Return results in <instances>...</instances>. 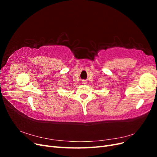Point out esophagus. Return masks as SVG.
<instances>
[{
    "mask_svg": "<svg viewBox=\"0 0 157 157\" xmlns=\"http://www.w3.org/2000/svg\"><path fill=\"white\" fill-rule=\"evenodd\" d=\"M86 80H82V84H86Z\"/></svg>",
    "mask_w": 157,
    "mask_h": 157,
    "instance_id": "esophagus-1",
    "label": "esophagus"
}]
</instances>
